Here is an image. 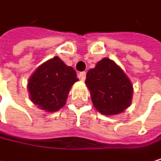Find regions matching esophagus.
Returning a JSON list of instances; mask_svg holds the SVG:
<instances>
[{
  "mask_svg": "<svg viewBox=\"0 0 161 161\" xmlns=\"http://www.w3.org/2000/svg\"><path fill=\"white\" fill-rule=\"evenodd\" d=\"M79 78L81 79L82 81H85V79H86V71L80 72V73H79Z\"/></svg>",
  "mask_w": 161,
  "mask_h": 161,
  "instance_id": "esophagus-1",
  "label": "esophagus"
}]
</instances>
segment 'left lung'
<instances>
[{
  "label": "left lung",
  "instance_id": "obj_1",
  "mask_svg": "<svg viewBox=\"0 0 161 161\" xmlns=\"http://www.w3.org/2000/svg\"><path fill=\"white\" fill-rule=\"evenodd\" d=\"M94 108L107 116L117 115L130 107L133 86L123 69L113 60L103 58L91 69L86 82Z\"/></svg>",
  "mask_w": 161,
  "mask_h": 161
}]
</instances>
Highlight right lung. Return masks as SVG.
I'll return each mask as SVG.
<instances>
[{"mask_svg":"<svg viewBox=\"0 0 161 161\" xmlns=\"http://www.w3.org/2000/svg\"><path fill=\"white\" fill-rule=\"evenodd\" d=\"M78 81L72 67L54 56L38 66L28 80L30 100L46 112H55L66 105L72 85Z\"/></svg>","mask_w":161,"mask_h":161,"instance_id":"1","label":"right lung"}]
</instances>
